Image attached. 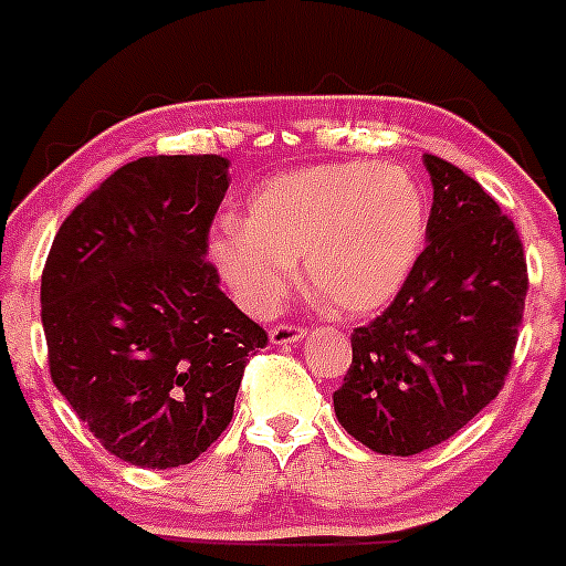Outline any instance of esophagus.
I'll use <instances>...</instances> for the list:
<instances>
[{
	"label": "esophagus",
	"instance_id": "34e87169",
	"mask_svg": "<svg viewBox=\"0 0 566 566\" xmlns=\"http://www.w3.org/2000/svg\"><path fill=\"white\" fill-rule=\"evenodd\" d=\"M303 334H306V328L292 326V323H277V326H272V332H269V339H272V345H292L297 343Z\"/></svg>",
	"mask_w": 566,
	"mask_h": 566
}]
</instances>
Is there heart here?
Listing matches in <instances>:
<instances>
[{"label":"heart","mask_w":566,"mask_h":566,"mask_svg":"<svg viewBox=\"0 0 566 566\" xmlns=\"http://www.w3.org/2000/svg\"><path fill=\"white\" fill-rule=\"evenodd\" d=\"M422 187L399 167L319 164L260 184L247 218L223 221L209 254L249 312L266 314L294 283L337 314H371L408 283L424 243Z\"/></svg>","instance_id":"heart-1"}]
</instances>
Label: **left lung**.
<instances>
[{
	"label": "left lung",
	"mask_w": 566,
	"mask_h": 566,
	"mask_svg": "<svg viewBox=\"0 0 566 566\" xmlns=\"http://www.w3.org/2000/svg\"><path fill=\"white\" fill-rule=\"evenodd\" d=\"M428 247L394 303L354 328L334 413L357 442L413 457L462 431L502 391L527 297L516 223L470 175L424 155Z\"/></svg>",
	"instance_id": "1"
}]
</instances>
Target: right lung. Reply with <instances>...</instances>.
<instances>
[{
    "label": "right lung",
    "instance_id": "right-lung-1",
    "mask_svg": "<svg viewBox=\"0 0 566 566\" xmlns=\"http://www.w3.org/2000/svg\"><path fill=\"white\" fill-rule=\"evenodd\" d=\"M227 175L221 155L124 164L50 247V377L122 462L167 470L201 457L232 422L249 354L269 343L207 260Z\"/></svg>",
    "mask_w": 566,
    "mask_h": 566
}]
</instances>
